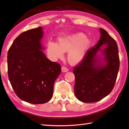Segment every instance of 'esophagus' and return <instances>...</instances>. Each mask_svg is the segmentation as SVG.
Here are the masks:
<instances>
[{
    "label": "esophagus",
    "mask_w": 129,
    "mask_h": 129,
    "mask_svg": "<svg viewBox=\"0 0 129 129\" xmlns=\"http://www.w3.org/2000/svg\"><path fill=\"white\" fill-rule=\"evenodd\" d=\"M68 68L67 67H66V66H62L61 68V71L62 72H67L68 71Z\"/></svg>",
    "instance_id": "obj_1"
}]
</instances>
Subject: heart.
<instances>
[{
	"label": "heart",
	"instance_id": "obj_1",
	"mask_svg": "<svg viewBox=\"0 0 129 129\" xmlns=\"http://www.w3.org/2000/svg\"><path fill=\"white\" fill-rule=\"evenodd\" d=\"M90 41L82 33H76L58 39V44L49 42L47 45L48 54L53 60L63 56L64 52L68 51V60L70 63L75 64L84 57L90 46Z\"/></svg>",
	"mask_w": 129,
	"mask_h": 129
}]
</instances>
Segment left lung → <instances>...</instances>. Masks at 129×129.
I'll use <instances>...</instances> for the list:
<instances>
[{
  "label": "left lung",
  "instance_id": "obj_1",
  "mask_svg": "<svg viewBox=\"0 0 129 129\" xmlns=\"http://www.w3.org/2000/svg\"><path fill=\"white\" fill-rule=\"evenodd\" d=\"M101 36L93 47L87 51L78 66L73 67L75 76V94L84 103H94L102 100L112 91L119 68L118 48L116 41L105 30L100 28ZM108 46L102 51L107 62L101 65V59L96 55L102 45Z\"/></svg>",
  "mask_w": 129,
  "mask_h": 129
}]
</instances>
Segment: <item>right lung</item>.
<instances>
[{"label":"right lung","instance_id":"add662e5","mask_svg":"<svg viewBox=\"0 0 129 129\" xmlns=\"http://www.w3.org/2000/svg\"><path fill=\"white\" fill-rule=\"evenodd\" d=\"M42 27L22 33L8 53L9 79L16 95L33 104L47 103L53 94L55 81L61 68L48 59L41 50Z\"/></svg>","mask_w":129,"mask_h":129}]
</instances>
